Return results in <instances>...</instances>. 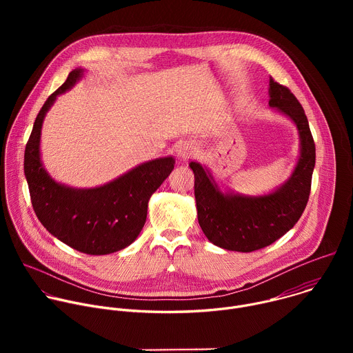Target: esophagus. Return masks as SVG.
I'll list each match as a JSON object with an SVG mask.
<instances>
[{
    "label": "esophagus",
    "instance_id": "obj_1",
    "mask_svg": "<svg viewBox=\"0 0 353 353\" xmlns=\"http://www.w3.org/2000/svg\"><path fill=\"white\" fill-rule=\"evenodd\" d=\"M195 152H196V148H195V145H194L192 142H190V141L180 142V143L177 145V148H176L177 157H179L180 159H183V161L191 158L192 155H195Z\"/></svg>",
    "mask_w": 353,
    "mask_h": 353
}]
</instances>
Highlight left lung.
I'll return each instance as SVG.
<instances>
[{
	"label": "left lung",
	"instance_id": "1",
	"mask_svg": "<svg viewBox=\"0 0 353 353\" xmlns=\"http://www.w3.org/2000/svg\"><path fill=\"white\" fill-rule=\"evenodd\" d=\"M270 106L286 114L297 127L300 158L285 184L267 195L225 194L199 163L191 162L198 223L211 243L225 250L250 253L264 248L288 230L303 214L316 165V145L307 117L296 96L270 78Z\"/></svg>",
	"mask_w": 353,
	"mask_h": 353
}]
</instances>
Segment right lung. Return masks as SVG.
Instances as JSON below:
<instances>
[{"instance_id": "add662e5", "label": "right lung", "mask_w": 353, "mask_h": 353, "mask_svg": "<svg viewBox=\"0 0 353 353\" xmlns=\"http://www.w3.org/2000/svg\"><path fill=\"white\" fill-rule=\"evenodd\" d=\"M77 68L47 97L25 148V176L37 219L54 237L81 253L110 254L130 245L142 230L148 201L174 169L173 158L145 162L96 188H72L56 183L40 161V132L46 113L59 94L82 77Z\"/></svg>"}]
</instances>
